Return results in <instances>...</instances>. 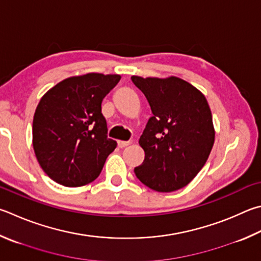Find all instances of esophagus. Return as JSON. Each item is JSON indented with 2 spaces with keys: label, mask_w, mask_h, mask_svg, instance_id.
<instances>
[{
  "label": "esophagus",
  "mask_w": 261,
  "mask_h": 261,
  "mask_svg": "<svg viewBox=\"0 0 261 261\" xmlns=\"http://www.w3.org/2000/svg\"><path fill=\"white\" fill-rule=\"evenodd\" d=\"M130 144H132V141H131V140H129V141L118 140V141H117V146L120 147V148H123V147H125V146H129Z\"/></svg>",
  "instance_id": "esophagus-1"
}]
</instances>
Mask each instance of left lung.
<instances>
[{"instance_id": "left-lung-1", "label": "left lung", "mask_w": 261, "mask_h": 261, "mask_svg": "<svg viewBox=\"0 0 261 261\" xmlns=\"http://www.w3.org/2000/svg\"><path fill=\"white\" fill-rule=\"evenodd\" d=\"M131 81L153 113L139 139L145 160L135 168L136 176L156 192L177 191L200 172L215 143L209 103L179 77L132 76Z\"/></svg>"}]
</instances>
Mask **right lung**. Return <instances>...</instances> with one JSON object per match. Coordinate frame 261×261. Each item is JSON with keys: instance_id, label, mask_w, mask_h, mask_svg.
Instances as JSON below:
<instances>
[{"instance_id": "right-lung-1", "label": "right lung", "mask_w": 261, "mask_h": 261, "mask_svg": "<svg viewBox=\"0 0 261 261\" xmlns=\"http://www.w3.org/2000/svg\"><path fill=\"white\" fill-rule=\"evenodd\" d=\"M120 80V75L90 73L66 79L42 97L33 120V147L56 182L80 187L100 174L116 147L107 137L101 102Z\"/></svg>"}]
</instances>
